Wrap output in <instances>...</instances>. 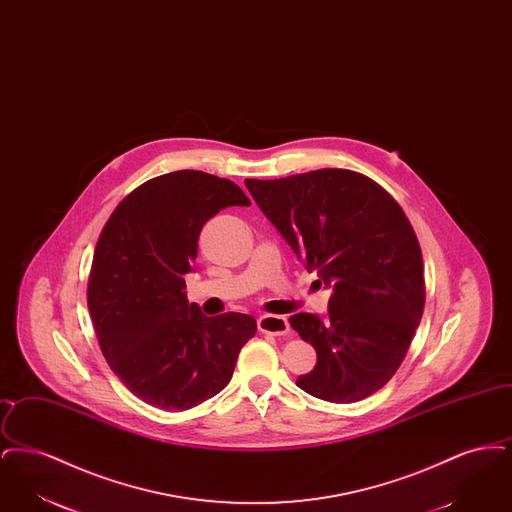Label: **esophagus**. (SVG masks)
I'll list each match as a JSON object with an SVG mask.
<instances>
[{
	"instance_id": "34e87169",
	"label": "esophagus",
	"mask_w": 512,
	"mask_h": 512,
	"mask_svg": "<svg viewBox=\"0 0 512 512\" xmlns=\"http://www.w3.org/2000/svg\"><path fill=\"white\" fill-rule=\"evenodd\" d=\"M257 326L263 334L270 336H286L290 334V322L286 317H276V315H263L257 320Z\"/></svg>"
}]
</instances>
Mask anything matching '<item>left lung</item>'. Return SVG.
Listing matches in <instances>:
<instances>
[{"mask_svg": "<svg viewBox=\"0 0 512 512\" xmlns=\"http://www.w3.org/2000/svg\"><path fill=\"white\" fill-rule=\"evenodd\" d=\"M245 186L320 284L328 315L297 313L293 330L317 351L297 386L355 403L390 382L424 311V265L413 226L382 186L345 169L247 178Z\"/></svg>", "mask_w": 512, "mask_h": 512, "instance_id": "left-lung-1", "label": "left lung"}]
</instances>
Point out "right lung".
I'll return each mask as SVG.
<instances>
[{"mask_svg": "<svg viewBox=\"0 0 512 512\" xmlns=\"http://www.w3.org/2000/svg\"><path fill=\"white\" fill-rule=\"evenodd\" d=\"M234 205H251L234 182L169 172L126 195L99 236L88 282L99 347L122 384L163 411L224 390L257 332L249 315L205 317L184 292L203 224Z\"/></svg>", "mask_w": 512, "mask_h": 512, "instance_id": "obj_1", "label": "right lung"}]
</instances>
